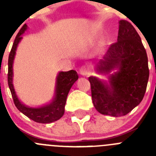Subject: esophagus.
I'll return each mask as SVG.
<instances>
[{
    "label": "esophagus",
    "instance_id": "1",
    "mask_svg": "<svg viewBox=\"0 0 156 156\" xmlns=\"http://www.w3.org/2000/svg\"><path fill=\"white\" fill-rule=\"evenodd\" d=\"M80 73L83 76H88L90 75V69H89L87 66H82L80 68Z\"/></svg>",
    "mask_w": 156,
    "mask_h": 156
}]
</instances>
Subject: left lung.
<instances>
[{"label": "left lung", "instance_id": "left-lung-1", "mask_svg": "<svg viewBox=\"0 0 156 156\" xmlns=\"http://www.w3.org/2000/svg\"><path fill=\"white\" fill-rule=\"evenodd\" d=\"M116 42L98 63L101 73H108L110 85L98 78H88L94 106L103 115L122 116L140 104L144 96L149 77L148 56L140 37L133 25L126 20L119 22Z\"/></svg>", "mask_w": 156, "mask_h": 156}]
</instances>
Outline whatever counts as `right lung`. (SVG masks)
Masks as SVG:
<instances>
[{"instance_id": "right-lung-1", "label": "right lung", "mask_w": 156, "mask_h": 156, "mask_svg": "<svg viewBox=\"0 0 156 156\" xmlns=\"http://www.w3.org/2000/svg\"><path fill=\"white\" fill-rule=\"evenodd\" d=\"M27 25H23L19 32L16 35V39L12 45L9 56H8V87L11 90L12 98H13L15 105L19 111L23 112L32 120L40 123H49L55 122L61 118L65 112V105H66V98L68 96L69 91L73 84L78 80L79 76L75 70H70L68 72H60L57 76L56 81L55 97L51 102L48 105L43 106L41 108H29L27 106L22 104L18 99L14 90L12 84V64L16 51L19 43L22 40V34L27 30Z\"/></svg>"}]
</instances>
